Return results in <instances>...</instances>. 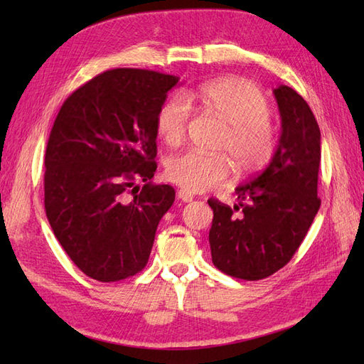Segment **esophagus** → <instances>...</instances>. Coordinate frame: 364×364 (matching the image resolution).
Listing matches in <instances>:
<instances>
[{
	"label": "esophagus",
	"instance_id": "esophagus-1",
	"mask_svg": "<svg viewBox=\"0 0 364 364\" xmlns=\"http://www.w3.org/2000/svg\"><path fill=\"white\" fill-rule=\"evenodd\" d=\"M176 197L181 200V202H184V203H188V202H192V194L191 192H188V191H184V189H180L176 192Z\"/></svg>",
	"mask_w": 364,
	"mask_h": 364
}]
</instances>
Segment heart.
<instances>
[{"instance_id":"1","label":"heart","mask_w":364,"mask_h":364,"mask_svg":"<svg viewBox=\"0 0 364 364\" xmlns=\"http://www.w3.org/2000/svg\"><path fill=\"white\" fill-rule=\"evenodd\" d=\"M206 111L225 123L218 150L235 162L236 172L250 175L272 159L277 149V128L270 120V103L253 82L244 78H223L208 82L197 90ZM191 119L189 102L175 95L159 107L156 129L167 145H180ZM225 154L184 151L168 158L166 176L188 192H203L222 186L231 173Z\"/></svg>"}]
</instances>
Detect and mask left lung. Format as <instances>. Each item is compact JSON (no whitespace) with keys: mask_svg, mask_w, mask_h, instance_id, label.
Masks as SVG:
<instances>
[{"mask_svg":"<svg viewBox=\"0 0 364 364\" xmlns=\"http://www.w3.org/2000/svg\"><path fill=\"white\" fill-rule=\"evenodd\" d=\"M282 136L269 166L236 188L241 210L210 198L214 266L242 280H261L288 264L318 214L321 129L296 90H274Z\"/></svg>","mask_w":364,"mask_h":364,"instance_id":"1","label":"left lung"}]
</instances>
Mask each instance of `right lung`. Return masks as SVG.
Returning a JSON list of instances; mask_svg holds the SVG:
<instances>
[{"label": "right lung", "instance_id": "1", "mask_svg": "<svg viewBox=\"0 0 364 364\" xmlns=\"http://www.w3.org/2000/svg\"><path fill=\"white\" fill-rule=\"evenodd\" d=\"M178 78L112 68L60 106L45 151V211L65 253L111 283L146 266L158 223L175 200L156 172V115ZM136 181H144L141 190ZM132 194V198L127 194Z\"/></svg>", "mask_w": 364, "mask_h": 364}]
</instances>
